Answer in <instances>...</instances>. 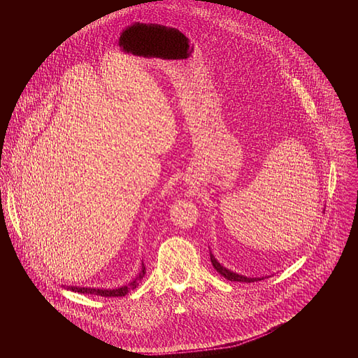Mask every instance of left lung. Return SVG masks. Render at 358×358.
<instances>
[{
    "mask_svg": "<svg viewBox=\"0 0 358 358\" xmlns=\"http://www.w3.org/2000/svg\"><path fill=\"white\" fill-rule=\"evenodd\" d=\"M210 257H211V262H213V266L214 269L221 275L224 276L225 279L231 280V282H246V283H250V282H258V280H264V278H246L243 275H238L236 272H232L229 269H227L225 266H222L213 255V252H210Z\"/></svg>",
    "mask_w": 358,
    "mask_h": 358,
    "instance_id": "left-lung-1",
    "label": "left lung"
}]
</instances>
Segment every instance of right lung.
<instances>
[{
  "label": "right lung",
  "mask_w": 358,
  "mask_h": 358,
  "mask_svg": "<svg viewBox=\"0 0 358 358\" xmlns=\"http://www.w3.org/2000/svg\"><path fill=\"white\" fill-rule=\"evenodd\" d=\"M144 275H145V266L141 265V271H140L138 276L129 285L117 287V289H96V287H79V286H68V289H71L72 292L86 293V294H96V296H105V297H120V296L127 294L130 290L136 289Z\"/></svg>",
  "instance_id": "right-lung-1"
}]
</instances>
